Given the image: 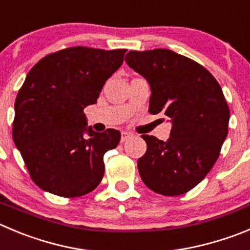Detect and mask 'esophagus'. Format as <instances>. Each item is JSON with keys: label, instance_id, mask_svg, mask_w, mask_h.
Returning <instances> with one entry per match:
<instances>
[{"label": "esophagus", "instance_id": "esophagus-1", "mask_svg": "<svg viewBox=\"0 0 250 250\" xmlns=\"http://www.w3.org/2000/svg\"><path fill=\"white\" fill-rule=\"evenodd\" d=\"M131 136H132L131 132L123 131V132H121V143H125V141H127Z\"/></svg>", "mask_w": 250, "mask_h": 250}]
</instances>
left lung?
I'll return each instance as SVG.
<instances>
[{
	"mask_svg": "<svg viewBox=\"0 0 250 250\" xmlns=\"http://www.w3.org/2000/svg\"><path fill=\"white\" fill-rule=\"evenodd\" d=\"M125 62L150 84L148 111L172 123L167 141L143 135L141 180L164 196L186 193L213 167L228 135L229 107L221 85L201 64L170 49L130 50Z\"/></svg>",
	"mask_w": 250,
	"mask_h": 250,
	"instance_id": "8db88e82",
	"label": "left lung"
}]
</instances>
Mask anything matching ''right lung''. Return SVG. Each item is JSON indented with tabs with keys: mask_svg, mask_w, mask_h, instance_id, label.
<instances>
[{
	"mask_svg": "<svg viewBox=\"0 0 250 250\" xmlns=\"http://www.w3.org/2000/svg\"><path fill=\"white\" fill-rule=\"evenodd\" d=\"M126 49L70 47L48 54L27 74L15 102L12 136L31 178L61 197L89 193L104 176V153L120 131H93L84 107L95 104Z\"/></svg>",
	"mask_w": 250,
	"mask_h": 250,
	"instance_id": "add662e5",
	"label": "right lung"
}]
</instances>
